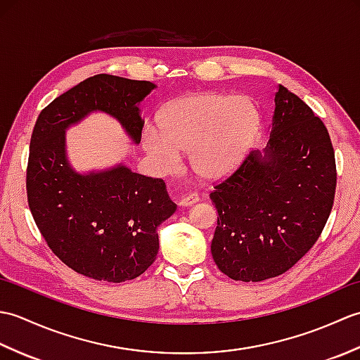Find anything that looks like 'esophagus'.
<instances>
[{"label":"esophagus","instance_id":"obj_1","mask_svg":"<svg viewBox=\"0 0 360 360\" xmlns=\"http://www.w3.org/2000/svg\"><path fill=\"white\" fill-rule=\"evenodd\" d=\"M198 201H200V196H198V193H188L179 201V205H182V207H188V205H192Z\"/></svg>","mask_w":360,"mask_h":360}]
</instances>
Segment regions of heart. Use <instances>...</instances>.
Segmentation results:
<instances>
[{
    "instance_id": "1",
    "label": "heart",
    "mask_w": 360,
    "mask_h": 360,
    "mask_svg": "<svg viewBox=\"0 0 360 360\" xmlns=\"http://www.w3.org/2000/svg\"><path fill=\"white\" fill-rule=\"evenodd\" d=\"M259 116L246 97L190 94L168 103L159 131L145 137V148L168 167L188 153L193 170L207 179L223 178L238 165L257 134Z\"/></svg>"
}]
</instances>
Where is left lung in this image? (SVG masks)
<instances>
[{
  "label": "left lung",
  "instance_id": "8db88e82",
  "mask_svg": "<svg viewBox=\"0 0 360 360\" xmlns=\"http://www.w3.org/2000/svg\"><path fill=\"white\" fill-rule=\"evenodd\" d=\"M331 137L300 97L278 85L269 143L252 151L215 184L218 210L212 257L238 281H263L289 271L322 233L334 204Z\"/></svg>",
  "mask_w": 360,
  "mask_h": 360
}]
</instances>
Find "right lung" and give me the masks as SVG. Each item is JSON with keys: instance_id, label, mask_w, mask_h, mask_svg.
Masks as SVG:
<instances>
[{"instance_id": "add662e5", "label": "right lung", "mask_w": 360, "mask_h": 360, "mask_svg": "<svg viewBox=\"0 0 360 360\" xmlns=\"http://www.w3.org/2000/svg\"><path fill=\"white\" fill-rule=\"evenodd\" d=\"M155 88L151 82L98 74L58 96L35 122L26 170L30 213L53 254L89 278L122 283L147 271L159 250L158 227L176 204L164 179L125 165L74 172L65 129L91 111H103L139 143L143 120L137 103Z\"/></svg>"}]
</instances>
